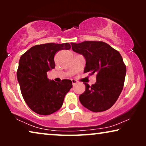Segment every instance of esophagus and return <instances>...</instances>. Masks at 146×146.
I'll return each instance as SVG.
<instances>
[{
	"instance_id": "esophagus-1",
	"label": "esophagus",
	"mask_w": 146,
	"mask_h": 146,
	"mask_svg": "<svg viewBox=\"0 0 146 146\" xmlns=\"http://www.w3.org/2000/svg\"><path fill=\"white\" fill-rule=\"evenodd\" d=\"M72 85L73 86H76L78 84V82L77 80H72Z\"/></svg>"
}]
</instances>
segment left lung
Listing matches in <instances>:
<instances>
[{"mask_svg":"<svg viewBox=\"0 0 146 146\" xmlns=\"http://www.w3.org/2000/svg\"><path fill=\"white\" fill-rule=\"evenodd\" d=\"M72 49L86 60L84 72L96 75V82L90 86L84 83V92L79 100L83 106L94 112L107 110L114 104L122 91L126 66L118 51L101 41L71 43Z\"/></svg>","mask_w":146,"mask_h":146,"instance_id":"left-lung-1","label":"left lung"}]
</instances>
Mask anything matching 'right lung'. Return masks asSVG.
I'll use <instances>...</instances> for the list:
<instances>
[{"instance_id":"add662e5","label":"right lung","mask_w":146,"mask_h":146,"mask_svg":"<svg viewBox=\"0 0 146 146\" xmlns=\"http://www.w3.org/2000/svg\"><path fill=\"white\" fill-rule=\"evenodd\" d=\"M70 48L69 43L36 45L20 58L17 74L22 95L28 106L38 114L50 115L58 110L72 87L70 80L58 83L47 78L48 72L55 68V54Z\"/></svg>"}]
</instances>
